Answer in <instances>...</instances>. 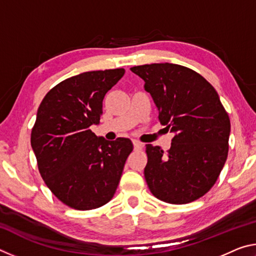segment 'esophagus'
Returning <instances> with one entry per match:
<instances>
[{
	"mask_svg": "<svg viewBox=\"0 0 256 256\" xmlns=\"http://www.w3.org/2000/svg\"><path fill=\"white\" fill-rule=\"evenodd\" d=\"M133 146H134V149H136V150H141L142 148H144V144H142L141 142L136 141V140L133 141Z\"/></svg>",
	"mask_w": 256,
	"mask_h": 256,
	"instance_id": "esophagus-1",
	"label": "esophagus"
}]
</instances>
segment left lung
<instances>
[{
	"mask_svg": "<svg viewBox=\"0 0 256 256\" xmlns=\"http://www.w3.org/2000/svg\"><path fill=\"white\" fill-rule=\"evenodd\" d=\"M131 71L144 79L160 123L174 133L167 154L146 144L150 192L172 204L198 200L214 185L228 156L230 120L218 94L202 76L178 64H144Z\"/></svg>",
	"mask_w": 256,
	"mask_h": 256,
	"instance_id": "obj_1",
	"label": "left lung"
}]
</instances>
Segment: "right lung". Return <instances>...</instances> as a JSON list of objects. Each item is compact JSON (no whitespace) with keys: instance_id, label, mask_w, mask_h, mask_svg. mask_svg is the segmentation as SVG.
<instances>
[{"instance_id":"right-lung-1","label":"right lung","mask_w":256,"mask_h":256,"mask_svg":"<svg viewBox=\"0 0 256 256\" xmlns=\"http://www.w3.org/2000/svg\"><path fill=\"white\" fill-rule=\"evenodd\" d=\"M124 68L90 71L60 82L47 92L32 131L38 170L52 193L76 210H92L114 196L133 144L107 141L89 128L99 124L102 100Z\"/></svg>"}]
</instances>
